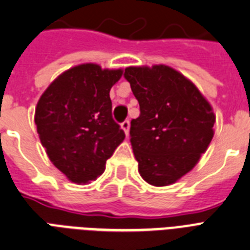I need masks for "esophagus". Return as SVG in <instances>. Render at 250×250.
<instances>
[{
    "instance_id": "obj_1",
    "label": "esophagus",
    "mask_w": 250,
    "mask_h": 250,
    "mask_svg": "<svg viewBox=\"0 0 250 250\" xmlns=\"http://www.w3.org/2000/svg\"><path fill=\"white\" fill-rule=\"evenodd\" d=\"M121 129L124 130V133H125V135H129V130H130V123L129 120H125L123 124H121Z\"/></svg>"
}]
</instances>
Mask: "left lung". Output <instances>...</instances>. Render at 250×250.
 <instances>
[{
	"label": "left lung",
	"mask_w": 250,
	"mask_h": 250,
	"mask_svg": "<svg viewBox=\"0 0 250 250\" xmlns=\"http://www.w3.org/2000/svg\"><path fill=\"white\" fill-rule=\"evenodd\" d=\"M124 76L140 107L130 126L140 176L153 187L175 184L194 168L213 138L211 103L171 66H129Z\"/></svg>",
	"instance_id": "1"
}]
</instances>
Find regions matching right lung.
<instances>
[{
  "label": "right lung",
  "instance_id": "add662e5",
  "mask_svg": "<svg viewBox=\"0 0 250 250\" xmlns=\"http://www.w3.org/2000/svg\"><path fill=\"white\" fill-rule=\"evenodd\" d=\"M123 69L80 63L60 74L39 98L37 133L49 161L70 181L89 184L104 172L106 161L125 134L112 119L110 90Z\"/></svg>",
  "mask_w": 250,
  "mask_h": 250
}]
</instances>
